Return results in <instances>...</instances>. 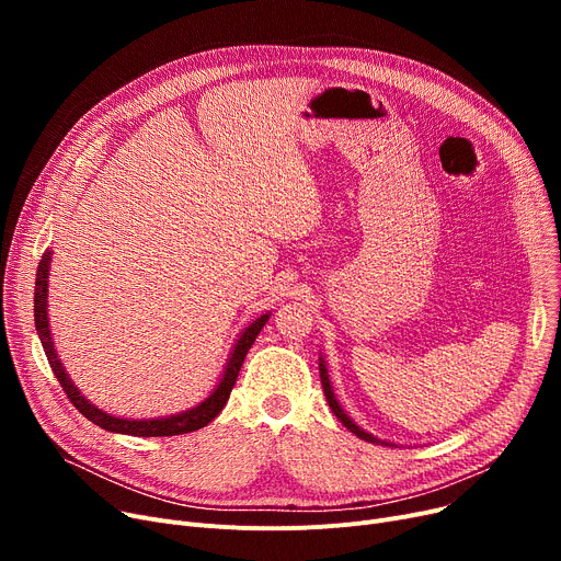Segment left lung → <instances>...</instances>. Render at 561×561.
<instances>
[{
	"label": "left lung",
	"instance_id": "1",
	"mask_svg": "<svg viewBox=\"0 0 561 561\" xmlns=\"http://www.w3.org/2000/svg\"><path fill=\"white\" fill-rule=\"evenodd\" d=\"M318 370H320V381H322V391H325V398H328V404H330V409L334 411V416L352 432L355 436H359L362 440H368V444H375V446H396V444H391V440H387V438H377V436H373L370 432H366L364 427H359L355 421H352L350 416H347V411L341 407V402H339V398H336V393H334V387H332V379H330V370H328V364H325V357H322V352L318 355Z\"/></svg>",
	"mask_w": 561,
	"mask_h": 561
}]
</instances>
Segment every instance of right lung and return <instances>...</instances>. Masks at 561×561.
Instances as JSON below:
<instances>
[{"mask_svg":"<svg viewBox=\"0 0 561 561\" xmlns=\"http://www.w3.org/2000/svg\"><path fill=\"white\" fill-rule=\"evenodd\" d=\"M51 250H47L38 263V273H36V293H34V318H36V332L38 339L43 343V350L47 355V362L56 375V379L61 381V387L66 391V396L70 398V402L81 411V414L95 423L98 427L113 432V434H131V436H176V434H188L195 432L204 425H209L229 400V393L236 385V377H239V370L245 362L248 350L252 347L254 339L259 336L261 328L268 322L271 311H265L261 316H256L252 322L239 332L236 336L229 357L222 366L220 379L216 381V387L211 389V393L206 396L202 402H197L195 407L180 411V414H170V416H159V419H125V416H115L108 414V411L100 409L98 404H93L88 400L77 387L72 377L68 375L64 362L58 359V352L51 339V330H49V311H47V300H49V268H51Z\"/></svg>","mask_w":561,"mask_h":561,"instance_id":"obj_1","label":"right lung"}]
</instances>
